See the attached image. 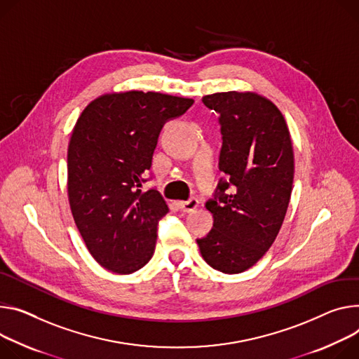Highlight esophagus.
<instances>
[{
  "label": "esophagus",
  "instance_id": "1",
  "mask_svg": "<svg viewBox=\"0 0 359 359\" xmlns=\"http://www.w3.org/2000/svg\"><path fill=\"white\" fill-rule=\"evenodd\" d=\"M177 206H179V209H180L182 212L190 213V212H193L194 209H196V208L199 206V201H198L196 198H190V199L186 201V202H177Z\"/></svg>",
  "mask_w": 359,
  "mask_h": 359
}]
</instances>
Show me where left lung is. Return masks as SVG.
I'll use <instances>...</instances> for the list:
<instances>
[{
  "label": "left lung",
  "instance_id": "obj_1",
  "mask_svg": "<svg viewBox=\"0 0 359 359\" xmlns=\"http://www.w3.org/2000/svg\"><path fill=\"white\" fill-rule=\"evenodd\" d=\"M203 104L219 114V179L206 209L213 229L198 241L206 262L223 273H241L272 246L289 205L293 151L278 107L255 93H215Z\"/></svg>",
  "mask_w": 359,
  "mask_h": 359
}]
</instances>
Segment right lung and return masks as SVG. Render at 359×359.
I'll list each match as a JSON object with an SVG mask.
<instances>
[{"label": "right lung", "mask_w": 359, "mask_h": 359, "mask_svg": "<svg viewBox=\"0 0 359 359\" xmlns=\"http://www.w3.org/2000/svg\"><path fill=\"white\" fill-rule=\"evenodd\" d=\"M191 99L127 91L91 102L69 144V201L91 256L128 275L153 256L157 224L169 212L156 187L142 184L163 126L183 116Z\"/></svg>", "instance_id": "right-lung-1"}]
</instances>
